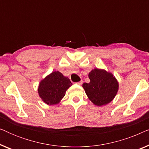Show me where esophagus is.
Masks as SVG:
<instances>
[{"mask_svg": "<svg viewBox=\"0 0 149 149\" xmlns=\"http://www.w3.org/2000/svg\"><path fill=\"white\" fill-rule=\"evenodd\" d=\"M83 83V81H79V82H77V84H78V85H82Z\"/></svg>", "mask_w": 149, "mask_h": 149, "instance_id": "34e87169", "label": "esophagus"}]
</instances>
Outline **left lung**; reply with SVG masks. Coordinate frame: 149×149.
I'll list each match as a JSON object with an SVG mask.
<instances>
[{
    "mask_svg": "<svg viewBox=\"0 0 149 149\" xmlns=\"http://www.w3.org/2000/svg\"><path fill=\"white\" fill-rule=\"evenodd\" d=\"M89 78L90 82L83 84L89 99L99 107L111 102L119 89V83L113 74L95 68L89 73Z\"/></svg>",
    "mask_w": 149,
    "mask_h": 149,
    "instance_id": "8db88e82",
    "label": "left lung"
}]
</instances>
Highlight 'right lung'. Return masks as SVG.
I'll return each instance as SVG.
<instances>
[{
  "instance_id": "obj_1",
  "label": "right lung",
  "mask_w": 149,
  "mask_h": 149,
  "mask_svg": "<svg viewBox=\"0 0 149 149\" xmlns=\"http://www.w3.org/2000/svg\"><path fill=\"white\" fill-rule=\"evenodd\" d=\"M72 85L68 77H64L58 71H54L40 81L38 92L40 98L47 104H57Z\"/></svg>"
}]
</instances>
